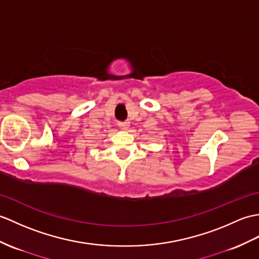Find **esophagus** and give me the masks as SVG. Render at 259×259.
I'll list each match as a JSON object with an SVG mask.
<instances>
[{"label":"esophagus","mask_w":259,"mask_h":259,"mask_svg":"<svg viewBox=\"0 0 259 259\" xmlns=\"http://www.w3.org/2000/svg\"><path fill=\"white\" fill-rule=\"evenodd\" d=\"M118 125L120 128H121L122 130H128V128L130 127V123L128 121H119L118 122Z\"/></svg>","instance_id":"esophagus-1"}]
</instances>
